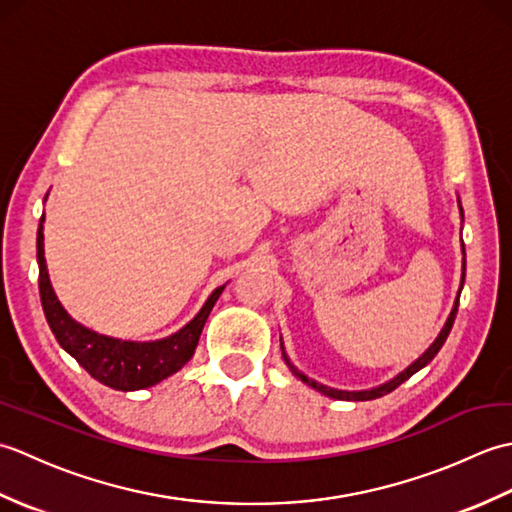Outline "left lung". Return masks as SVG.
<instances>
[{
  "mask_svg": "<svg viewBox=\"0 0 512 512\" xmlns=\"http://www.w3.org/2000/svg\"><path fill=\"white\" fill-rule=\"evenodd\" d=\"M460 202V200H458ZM460 215L464 217V213H462V204H460ZM462 255H464V259H462V286H464V277H466V253H464V244H462ZM462 286H460V292H462ZM460 292H458V297H455V303H453V310H451V314H449V319H447V323H444V328L440 330V334L436 336V341H433L427 350H424V354L422 356H418L416 361H413L409 367H405L402 369V372L398 374V376H394L391 380H387V383H383V385H378V387H372V389H361V391H347V389H334V387H328V385H323V383H317V380L314 378H308L306 374L301 372V369H297L295 365L290 363V358H288V354H286V347H284V341H281V354H284V361H286V365L290 367V372L295 374L301 383H306V385H310L312 389H317V391H321L323 396H330V398H334V400H374V398H380V396H385V394H389V391H394L398 385H402L405 383L407 378H411L413 374L416 372H420V369L424 367V365H429L433 358H436V354L440 352V347L444 345V341H447V336H449V332H451V328H453V321H455V314H458V303H460Z\"/></svg>",
  "mask_w": 512,
  "mask_h": 512,
  "instance_id": "obj_1",
  "label": "left lung"
}]
</instances>
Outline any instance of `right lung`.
<instances>
[{
	"instance_id": "obj_1",
	"label": "right lung",
	"mask_w": 512,
	"mask_h": 512,
	"mask_svg": "<svg viewBox=\"0 0 512 512\" xmlns=\"http://www.w3.org/2000/svg\"><path fill=\"white\" fill-rule=\"evenodd\" d=\"M48 198V195H46ZM43 220L41 217L37 228V264H39V295L43 314H46L50 330L54 339L68 352L76 363H79L85 372L99 383L118 389V391H136L145 387H154L160 380L176 374L191 361L198 347L200 334L206 319L220 299L222 290L215 288L209 299L195 317L182 325L178 332H173L165 339L158 341H123L114 339V336L99 334L83 323L74 321L68 310L61 306L59 297L54 295V288L50 284L46 255H43Z\"/></svg>"
}]
</instances>
